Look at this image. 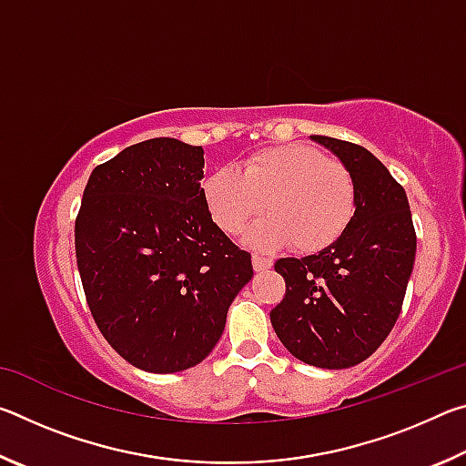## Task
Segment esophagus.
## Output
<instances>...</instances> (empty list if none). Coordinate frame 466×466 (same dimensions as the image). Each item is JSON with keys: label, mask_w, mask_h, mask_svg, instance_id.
I'll use <instances>...</instances> for the list:
<instances>
[{"label": "esophagus", "mask_w": 466, "mask_h": 466, "mask_svg": "<svg viewBox=\"0 0 466 466\" xmlns=\"http://www.w3.org/2000/svg\"><path fill=\"white\" fill-rule=\"evenodd\" d=\"M271 267H273V261H271L269 257H263V255H252V269H255L257 273L271 269Z\"/></svg>", "instance_id": "esophagus-1"}]
</instances>
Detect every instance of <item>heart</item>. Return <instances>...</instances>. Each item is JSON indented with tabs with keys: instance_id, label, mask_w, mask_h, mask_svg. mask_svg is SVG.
<instances>
[{
	"instance_id": "obj_1",
	"label": "heart",
	"mask_w": 466,
	"mask_h": 466,
	"mask_svg": "<svg viewBox=\"0 0 466 466\" xmlns=\"http://www.w3.org/2000/svg\"><path fill=\"white\" fill-rule=\"evenodd\" d=\"M203 199L226 234H240L255 219L248 242L257 248L289 244L298 252H320L341 238L358 208V188L341 162L310 146L261 149L240 172L218 168L203 180Z\"/></svg>"
}]
</instances>
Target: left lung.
I'll return each mask as SVG.
<instances>
[{"instance_id":"8db88e82","label":"left lung","mask_w":466,"mask_h":466,"mask_svg":"<svg viewBox=\"0 0 466 466\" xmlns=\"http://www.w3.org/2000/svg\"><path fill=\"white\" fill-rule=\"evenodd\" d=\"M351 172L358 208L333 247L302 258H279L286 296L271 325L304 364L341 370L364 361L397 322L415 263V228L405 188L366 147L310 136Z\"/></svg>"}]
</instances>
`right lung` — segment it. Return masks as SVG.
Segmentation results:
<instances>
[{
  "instance_id": "right-lung-1",
  "label": "right lung",
  "mask_w": 466,
  "mask_h": 466,
  "mask_svg": "<svg viewBox=\"0 0 466 466\" xmlns=\"http://www.w3.org/2000/svg\"><path fill=\"white\" fill-rule=\"evenodd\" d=\"M203 147L154 137L92 170L76 219V258L100 333L154 374L209 356L250 255L211 219Z\"/></svg>"
}]
</instances>
